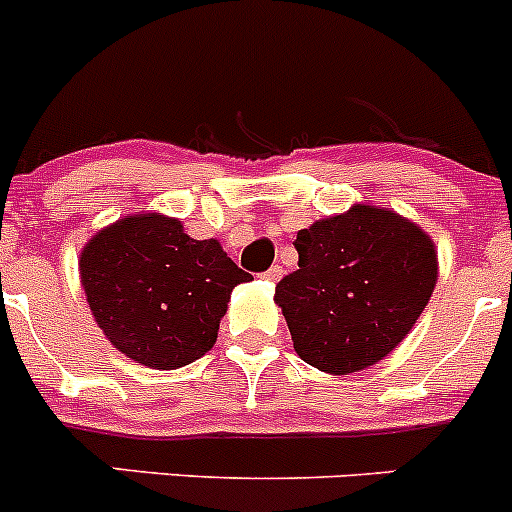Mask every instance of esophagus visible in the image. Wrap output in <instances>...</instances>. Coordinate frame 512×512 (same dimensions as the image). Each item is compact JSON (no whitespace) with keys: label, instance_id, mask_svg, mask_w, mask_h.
<instances>
[{"label":"esophagus","instance_id":"1","mask_svg":"<svg viewBox=\"0 0 512 512\" xmlns=\"http://www.w3.org/2000/svg\"><path fill=\"white\" fill-rule=\"evenodd\" d=\"M281 276H283V266H278V263H276V266H271V268H268L266 273H261V278H263V281H268V283H276V281H281Z\"/></svg>","mask_w":512,"mask_h":512}]
</instances>
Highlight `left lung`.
<instances>
[{
  "mask_svg": "<svg viewBox=\"0 0 512 512\" xmlns=\"http://www.w3.org/2000/svg\"><path fill=\"white\" fill-rule=\"evenodd\" d=\"M298 271L276 286L293 347L330 374L360 372L389 355L429 303L436 249L399 214L355 204L295 236Z\"/></svg>",
  "mask_w": 512,
  "mask_h": 512,
  "instance_id": "left-lung-1",
  "label": "left lung"
}]
</instances>
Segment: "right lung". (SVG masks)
<instances>
[{
    "label": "right lung",
    "mask_w": 512,
    "mask_h": 512,
    "mask_svg": "<svg viewBox=\"0 0 512 512\" xmlns=\"http://www.w3.org/2000/svg\"><path fill=\"white\" fill-rule=\"evenodd\" d=\"M78 266L100 330L152 370H177L212 350L231 291L251 281L217 239H192L162 214L98 231Z\"/></svg>",
    "instance_id": "right-lung-1"
}]
</instances>
